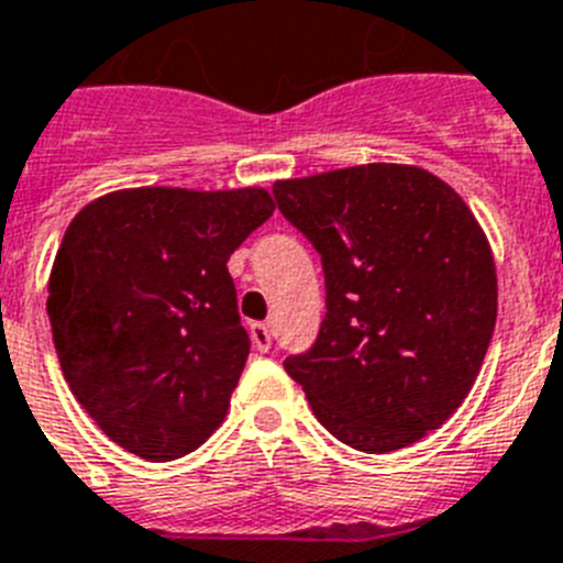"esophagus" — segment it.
<instances>
[{"instance_id":"1","label":"esophagus","mask_w":563,"mask_h":563,"mask_svg":"<svg viewBox=\"0 0 563 563\" xmlns=\"http://www.w3.org/2000/svg\"><path fill=\"white\" fill-rule=\"evenodd\" d=\"M250 339H253V347H256L258 353H267V350L273 347L271 328H267V324H262V321L250 324Z\"/></svg>"}]
</instances>
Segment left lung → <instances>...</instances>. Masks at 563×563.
<instances>
[{
    "instance_id": "1",
    "label": "left lung",
    "mask_w": 563,
    "mask_h": 563,
    "mask_svg": "<svg viewBox=\"0 0 563 563\" xmlns=\"http://www.w3.org/2000/svg\"><path fill=\"white\" fill-rule=\"evenodd\" d=\"M319 250L328 313L285 358L316 419L362 453L439 430L473 387L496 330L493 250L453 187L412 165H358L273 185Z\"/></svg>"
}]
</instances>
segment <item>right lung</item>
I'll return each mask as SVG.
<instances>
[{
  "label": "right lung",
  "mask_w": 563,
  "mask_h": 563,
  "mask_svg": "<svg viewBox=\"0 0 563 563\" xmlns=\"http://www.w3.org/2000/svg\"><path fill=\"white\" fill-rule=\"evenodd\" d=\"M273 208L262 187H136L65 230L53 344L76 401L128 453L181 459L228 416L250 353L228 258Z\"/></svg>",
  "instance_id": "1"
}]
</instances>
